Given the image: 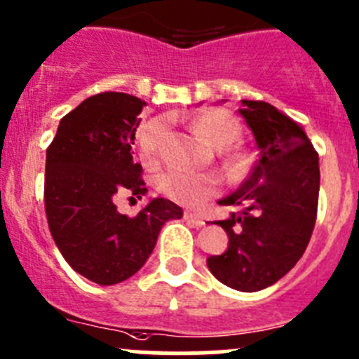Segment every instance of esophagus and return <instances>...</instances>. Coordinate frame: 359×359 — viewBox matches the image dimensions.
Segmentation results:
<instances>
[{
	"label": "esophagus",
	"instance_id": "obj_1",
	"mask_svg": "<svg viewBox=\"0 0 359 359\" xmlns=\"http://www.w3.org/2000/svg\"><path fill=\"white\" fill-rule=\"evenodd\" d=\"M184 219H186L187 224L195 225V227H202V225H203V218L198 215V212L186 211V212H184Z\"/></svg>",
	"mask_w": 359,
	"mask_h": 359
}]
</instances>
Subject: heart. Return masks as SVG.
Instances as JSON below:
<instances>
[{
	"instance_id": "heart-1",
	"label": "heart",
	"mask_w": 359,
	"mask_h": 359,
	"mask_svg": "<svg viewBox=\"0 0 359 359\" xmlns=\"http://www.w3.org/2000/svg\"><path fill=\"white\" fill-rule=\"evenodd\" d=\"M191 128L202 140L215 144L216 148L229 147L240 134L236 119L229 112L218 109L195 116L191 119ZM164 137H166V125L163 119H151L141 128L140 151L147 163H154L161 156ZM157 186L168 198L175 200L182 205H196L216 191L218 182L211 175L189 172L184 168H170L159 177Z\"/></svg>"
}]
</instances>
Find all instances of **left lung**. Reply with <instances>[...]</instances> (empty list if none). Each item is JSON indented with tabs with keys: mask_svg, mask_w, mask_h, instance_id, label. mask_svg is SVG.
I'll return each mask as SVG.
<instances>
[{
	"mask_svg": "<svg viewBox=\"0 0 359 359\" xmlns=\"http://www.w3.org/2000/svg\"><path fill=\"white\" fill-rule=\"evenodd\" d=\"M240 114L254 134L259 159L234 193L225 229L229 247L208 257L212 276L240 292H259L284 277L302 257L318 208V154L304 128L266 102L241 100Z\"/></svg>",
	"mask_w": 359,
	"mask_h": 359,
	"instance_id": "8db88e82",
	"label": "left lung"
}]
</instances>
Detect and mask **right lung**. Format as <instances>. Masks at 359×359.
I'll return each instance as SVG.
<instances>
[{
  "label": "right lung",
  "mask_w": 359,
  "mask_h": 359,
  "mask_svg": "<svg viewBox=\"0 0 359 359\" xmlns=\"http://www.w3.org/2000/svg\"><path fill=\"white\" fill-rule=\"evenodd\" d=\"M147 103L125 93H100L60 119L46 150L44 209L48 227L69 266L102 286L134 276L150 257L168 219L182 209L154 198L134 218L114 196L148 191L132 144Z\"/></svg>",
  "instance_id": "1"
}]
</instances>
